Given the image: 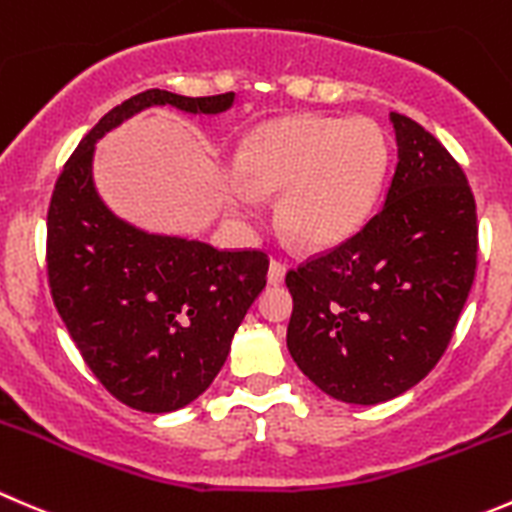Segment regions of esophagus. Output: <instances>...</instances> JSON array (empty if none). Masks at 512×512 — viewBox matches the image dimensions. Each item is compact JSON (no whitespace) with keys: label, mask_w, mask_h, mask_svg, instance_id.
Listing matches in <instances>:
<instances>
[{"label":"esophagus","mask_w":512,"mask_h":512,"mask_svg":"<svg viewBox=\"0 0 512 512\" xmlns=\"http://www.w3.org/2000/svg\"><path fill=\"white\" fill-rule=\"evenodd\" d=\"M285 272H287V265L282 260H270V270H267V280L272 282V285H280L282 280H285Z\"/></svg>","instance_id":"obj_1"}]
</instances>
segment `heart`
I'll return each mask as SVG.
<instances>
[{
  "label": "heart",
  "mask_w": 512,
  "mask_h": 512,
  "mask_svg": "<svg viewBox=\"0 0 512 512\" xmlns=\"http://www.w3.org/2000/svg\"><path fill=\"white\" fill-rule=\"evenodd\" d=\"M232 210L252 215L255 192H282L277 217L307 247H332L360 230L388 170V142L372 119L295 114L265 124L242 145Z\"/></svg>",
  "instance_id": "obj_1"
}]
</instances>
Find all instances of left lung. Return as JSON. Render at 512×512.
Returning <instances> with one entry per match:
<instances>
[{
	"label": "left lung",
	"instance_id": "obj_1",
	"mask_svg": "<svg viewBox=\"0 0 512 512\" xmlns=\"http://www.w3.org/2000/svg\"><path fill=\"white\" fill-rule=\"evenodd\" d=\"M398 167L360 232L285 282L287 350L322 393L377 405L418 385L448 350L478 265L463 167L415 119L390 112Z\"/></svg>",
	"mask_w": 512,
	"mask_h": 512
}]
</instances>
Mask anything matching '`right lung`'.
I'll use <instances>...</instances> for the list:
<instances>
[{
	"mask_svg": "<svg viewBox=\"0 0 512 512\" xmlns=\"http://www.w3.org/2000/svg\"><path fill=\"white\" fill-rule=\"evenodd\" d=\"M232 102L235 92L182 97L167 89L124 99L79 142L49 202L54 307L94 377L142 413H172L210 388L242 317L267 285L270 260L262 250H217L119 220L94 190V142L157 104L220 114Z\"/></svg>",
	"mask_w": 512,
	"mask_h": 512,
	"instance_id": "obj_1",
	"label": "right lung"
}]
</instances>
